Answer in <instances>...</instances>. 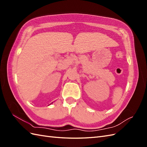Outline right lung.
I'll return each instance as SVG.
<instances>
[{
  "instance_id": "obj_1",
  "label": "right lung",
  "mask_w": 147,
  "mask_h": 147,
  "mask_svg": "<svg viewBox=\"0 0 147 147\" xmlns=\"http://www.w3.org/2000/svg\"><path fill=\"white\" fill-rule=\"evenodd\" d=\"M51 104H52V103H51Z\"/></svg>"
}]
</instances>
